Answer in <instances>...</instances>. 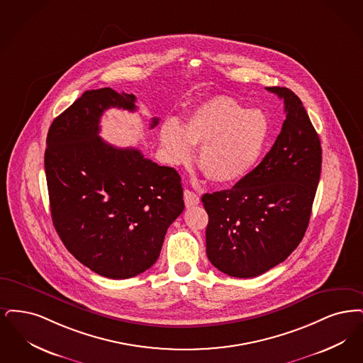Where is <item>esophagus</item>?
Returning <instances> with one entry per match:
<instances>
[{
    "label": "esophagus",
    "mask_w": 363,
    "mask_h": 363,
    "mask_svg": "<svg viewBox=\"0 0 363 363\" xmlns=\"http://www.w3.org/2000/svg\"><path fill=\"white\" fill-rule=\"evenodd\" d=\"M184 203H186V207H192V206L198 205L199 203L198 194H195L191 189H186L184 191Z\"/></svg>",
    "instance_id": "34e87169"
}]
</instances>
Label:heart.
<instances>
[{
  "label": "heart",
  "instance_id": "b5f03b06",
  "mask_svg": "<svg viewBox=\"0 0 363 363\" xmlns=\"http://www.w3.org/2000/svg\"><path fill=\"white\" fill-rule=\"evenodd\" d=\"M268 134L269 123L262 111L217 96L191 111L183 126L174 119L164 122L158 137L171 164L187 162L192 146H199V168L217 183H233L259 164Z\"/></svg>",
  "mask_w": 363,
  "mask_h": 363
}]
</instances>
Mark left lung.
<instances>
[{
  "mask_svg": "<svg viewBox=\"0 0 363 363\" xmlns=\"http://www.w3.org/2000/svg\"><path fill=\"white\" fill-rule=\"evenodd\" d=\"M282 130L262 162L230 189L205 194L206 253L235 278H253L287 259L309 225L321 172V145L300 97L289 88Z\"/></svg>",
  "mask_w": 363,
  "mask_h": 363,
  "instance_id": "8db88e82",
  "label": "left lung"
}]
</instances>
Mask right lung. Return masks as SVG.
I'll return each mask as SVG.
<instances>
[{
	"label": "right lung",
	"instance_id": "right-lung-1",
	"mask_svg": "<svg viewBox=\"0 0 363 363\" xmlns=\"http://www.w3.org/2000/svg\"><path fill=\"white\" fill-rule=\"evenodd\" d=\"M111 107L133 112L135 96L86 91L57 116L45 169L51 218L67 251L101 277L127 279L157 262L184 201L174 168L101 140L100 118ZM157 123L153 118L150 127Z\"/></svg>",
	"mask_w": 363,
	"mask_h": 363
}]
</instances>
